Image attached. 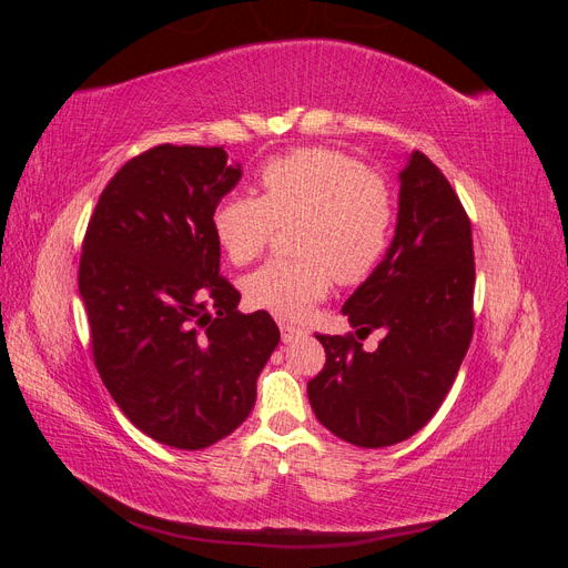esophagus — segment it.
Wrapping results in <instances>:
<instances>
[{"instance_id": "esophagus-1", "label": "esophagus", "mask_w": 568, "mask_h": 568, "mask_svg": "<svg viewBox=\"0 0 568 568\" xmlns=\"http://www.w3.org/2000/svg\"><path fill=\"white\" fill-rule=\"evenodd\" d=\"M280 332H282V341L284 343H291V341H298V338L307 336L305 329H301V326L288 324V322H280Z\"/></svg>"}]
</instances>
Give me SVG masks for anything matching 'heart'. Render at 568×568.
Returning <instances> with one entry per match:
<instances>
[{
  "mask_svg": "<svg viewBox=\"0 0 568 568\" xmlns=\"http://www.w3.org/2000/svg\"><path fill=\"white\" fill-rule=\"evenodd\" d=\"M261 199L230 194L211 217L217 246L234 265L255 261L277 225L296 227V261H270L244 280L246 301L298 320L326 296L332 280L365 282L388 251L395 203L386 180L346 153L311 146L270 159Z\"/></svg>",
  "mask_w": 568,
  "mask_h": 568,
  "instance_id": "heart-1",
  "label": "heart"
}]
</instances>
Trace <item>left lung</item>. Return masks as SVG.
<instances>
[{"label":"left lung","instance_id":"left-lung-1","mask_svg":"<svg viewBox=\"0 0 568 568\" xmlns=\"http://www.w3.org/2000/svg\"><path fill=\"white\" fill-rule=\"evenodd\" d=\"M395 236L343 303L355 334L324 336V369L307 382L315 417L357 448H386L436 415L474 334L471 222L424 153L400 170ZM383 334L365 352L358 338Z\"/></svg>","mask_w":568,"mask_h":568}]
</instances>
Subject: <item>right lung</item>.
Returning <instances> with one entry per match:
<instances>
[{
    "instance_id": "right-lung-1",
    "label": "right lung",
    "mask_w": 568,
    "mask_h": 568,
    "mask_svg": "<svg viewBox=\"0 0 568 568\" xmlns=\"http://www.w3.org/2000/svg\"><path fill=\"white\" fill-rule=\"evenodd\" d=\"M242 180L222 146H153L99 196L80 257L101 382L149 438L201 450L251 415L280 343L274 320L236 311L211 217Z\"/></svg>"
}]
</instances>
